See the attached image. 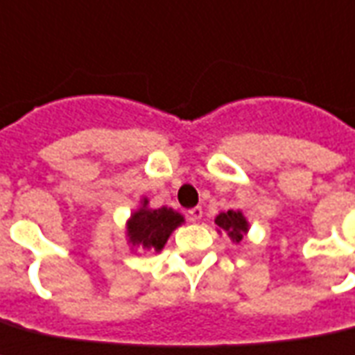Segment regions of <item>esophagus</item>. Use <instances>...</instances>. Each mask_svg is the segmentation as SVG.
Returning <instances> with one entry per match:
<instances>
[{"label":"esophagus","instance_id":"34e87169","mask_svg":"<svg viewBox=\"0 0 355 355\" xmlns=\"http://www.w3.org/2000/svg\"><path fill=\"white\" fill-rule=\"evenodd\" d=\"M201 216H203V209L201 207H194L189 211V218H191V222H200Z\"/></svg>","mask_w":355,"mask_h":355}]
</instances>
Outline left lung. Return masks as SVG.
I'll return each mask as SVG.
<instances>
[{"mask_svg": "<svg viewBox=\"0 0 355 355\" xmlns=\"http://www.w3.org/2000/svg\"><path fill=\"white\" fill-rule=\"evenodd\" d=\"M214 223L220 227V231L218 232L223 231L234 243L242 242L243 234H245L249 229L248 220H245V216H243L240 211L220 212L216 216V220H214Z\"/></svg>", "mask_w": 355, "mask_h": 355, "instance_id": "left-lung-1", "label": "left lung"}]
</instances>
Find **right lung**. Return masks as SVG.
<instances>
[{"label":"right lung","mask_w":355,"mask_h":355,"mask_svg":"<svg viewBox=\"0 0 355 355\" xmlns=\"http://www.w3.org/2000/svg\"><path fill=\"white\" fill-rule=\"evenodd\" d=\"M185 222L180 212L161 207L148 209V200L141 201V207L133 212L126 223L128 242L133 248L144 251H161L175 227Z\"/></svg>","instance_id":"1"}]
</instances>
